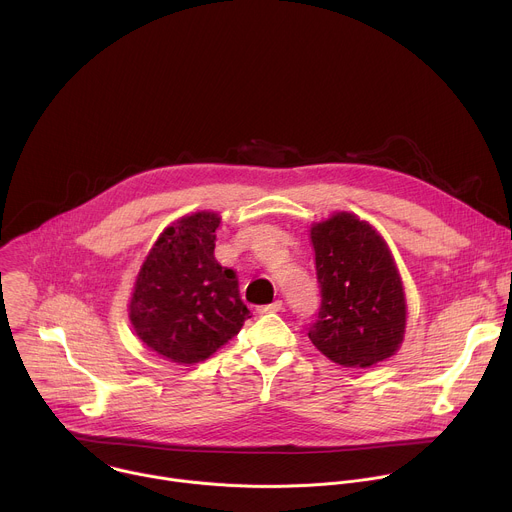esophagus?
Returning <instances> with one entry per match:
<instances>
[{
    "label": "esophagus",
    "instance_id": "esophagus-1",
    "mask_svg": "<svg viewBox=\"0 0 512 512\" xmlns=\"http://www.w3.org/2000/svg\"><path fill=\"white\" fill-rule=\"evenodd\" d=\"M279 310H283V302H281V300H275L273 304L261 306V308H259V314H271V312H279Z\"/></svg>",
    "mask_w": 512,
    "mask_h": 512
}]
</instances>
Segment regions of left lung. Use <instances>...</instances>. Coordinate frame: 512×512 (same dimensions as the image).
<instances>
[{
  "label": "left lung",
  "instance_id": "left-lung-1",
  "mask_svg": "<svg viewBox=\"0 0 512 512\" xmlns=\"http://www.w3.org/2000/svg\"><path fill=\"white\" fill-rule=\"evenodd\" d=\"M322 306L312 344L332 362L369 369L403 344L407 302L393 253L381 233L352 212L310 227Z\"/></svg>",
  "mask_w": 512,
  "mask_h": 512
}]
</instances>
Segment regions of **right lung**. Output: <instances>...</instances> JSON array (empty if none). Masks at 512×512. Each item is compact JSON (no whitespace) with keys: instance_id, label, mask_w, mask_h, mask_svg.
Here are the masks:
<instances>
[{"instance_id":"add662e5","label":"right lung","mask_w":512,"mask_h":512,"mask_svg":"<svg viewBox=\"0 0 512 512\" xmlns=\"http://www.w3.org/2000/svg\"><path fill=\"white\" fill-rule=\"evenodd\" d=\"M221 214L198 210L166 227L135 277L129 322L135 336L170 362H202L251 318L233 269L214 259Z\"/></svg>"}]
</instances>
